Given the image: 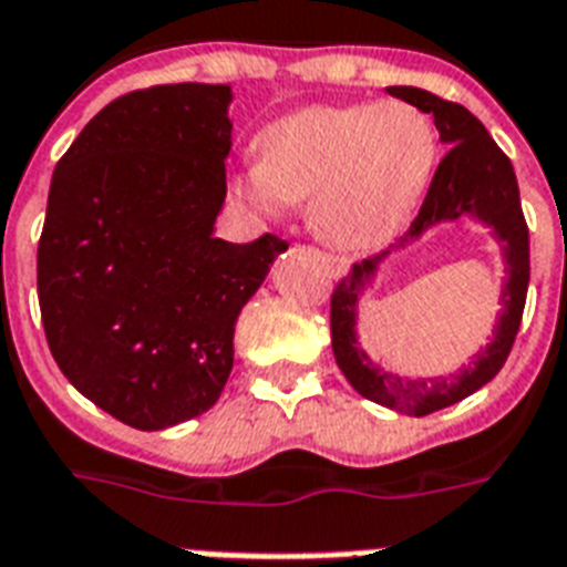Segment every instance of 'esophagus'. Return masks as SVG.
Wrapping results in <instances>:
<instances>
[{"mask_svg":"<svg viewBox=\"0 0 567 567\" xmlns=\"http://www.w3.org/2000/svg\"><path fill=\"white\" fill-rule=\"evenodd\" d=\"M318 256H320V261H323V265L329 267V274L338 276V279H341V276L347 274V267H350V265H347V261H344V258L329 256V252H318Z\"/></svg>","mask_w":567,"mask_h":567,"instance_id":"obj_1","label":"esophagus"}]
</instances>
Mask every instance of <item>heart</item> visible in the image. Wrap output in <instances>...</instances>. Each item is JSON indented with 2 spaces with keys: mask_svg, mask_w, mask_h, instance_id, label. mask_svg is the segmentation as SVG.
<instances>
[{
  "mask_svg": "<svg viewBox=\"0 0 567 567\" xmlns=\"http://www.w3.org/2000/svg\"><path fill=\"white\" fill-rule=\"evenodd\" d=\"M439 164V132L412 102L309 105L258 137L235 179L265 214L306 203L311 231L338 249H371L409 226Z\"/></svg>",
  "mask_w": 567,
  "mask_h": 567,
  "instance_id": "heart-1",
  "label": "heart"
}]
</instances>
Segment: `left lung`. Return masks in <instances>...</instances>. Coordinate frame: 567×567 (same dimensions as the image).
<instances>
[{
	"label": "left lung",
	"mask_w": 567,
	"mask_h": 567,
	"mask_svg": "<svg viewBox=\"0 0 567 567\" xmlns=\"http://www.w3.org/2000/svg\"><path fill=\"white\" fill-rule=\"evenodd\" d=\"M391 96L412 102L423 114H432L441 144L450 146L432 176L421 212L412 220L403 238L382 249L379 256L364 258L338 282L332 293V353L347 377V382L373 403L394 412L423 417L447 405L465 400L501 373L518 336L520 315L527 302L529 285V229L520 212L518 179L512 162L492 141L488 128L467 109L435 96L421 87H385ZM462 216L493 229L504 256L507 276L502 289V315L495 321L489 344L472 357V364L450 378L412 380L379 369L358 347V302L375 284V276L388 257L411 246L426 230L441 221H455Z\"/></svg>",
	"instance_id": "left-lung-1"
}]
</instances>
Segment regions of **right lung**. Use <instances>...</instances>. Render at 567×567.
<instances>
[{
  "label": "right lung",
  "instance_id": "right-lung-1",
  "mask_svg": "<svg viewBox=\"0 0 567 567\" xmlns=\"http://www.w3.org/2000/svg\"><path fill=\"white\" fill-rule=\"evenodd\" d=\"M229 84H158L82 128L49 185L38 300L79 394L155 432L208 412L240 309L288 244L214 238L231 150Z\"/></svg>",
  "mask_w": 567,
  "mask_h": 567
}]
</instances>
